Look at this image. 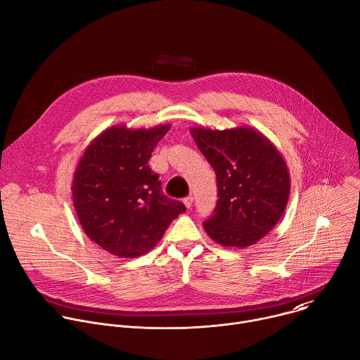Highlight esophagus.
<instances>
[{"mask_svg":"<svg viewBox=\"0 0 360 360\" xmlns=\"http://www.w3.org/2000/svg\"><path fill=\"white\" fill-rule=\"evenodd\" d=\"M184 203H185V207L189 210L192 207V203H193V196L188 195L186 198H184Z\"/></svg>","mask_w":360,"mask_h":360,"instance_id":"obj_1","label":"esophagus"}]
</instances>
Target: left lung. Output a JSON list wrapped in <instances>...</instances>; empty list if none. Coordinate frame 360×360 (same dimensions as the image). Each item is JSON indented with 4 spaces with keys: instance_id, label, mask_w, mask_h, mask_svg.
I'll return each instance as SVG.
<instances>
[{
    "instance_id": "obj_1",
    "label": "left lung",
    "mask_w": 360,
    "mask_h": 360,
    "mask_svg": "<svg viewBox=\"0 0 360 360\" xmlns=\"http://www.w3.org/2000/svg\"><path fill=\"white\" fill-rule=\"evenodd\" d=\"M191 135L217 174L218 202L203 222L211 239L226 248L261 240L279 222L290 193V176L276 146L250 127L191 128Z\"/></svg>"
}]
</instances>
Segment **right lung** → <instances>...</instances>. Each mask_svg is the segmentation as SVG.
<instances>
[{
    "label": "right lung",
    "instance_id": "obj_1",
    "mask_svg": "<svg viewBox=\"0 0 360 360\" xmlns=\"http://www.w3.org/2000/svg\"><path fill=\"white\" fill-rule=\"evenodd\" d=\"M171 125L102 131L74 172L72 200L84 232L102 249L136 258L149 252L185 205L164 195L148 161Z\"/></svg>",
    "mask_w": 360,
    "mask_h": 360
}]
</instances>
